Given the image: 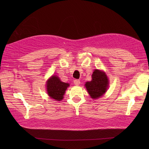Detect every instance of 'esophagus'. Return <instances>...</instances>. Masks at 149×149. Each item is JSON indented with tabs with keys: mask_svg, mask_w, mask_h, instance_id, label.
<instances>
[{
	"mask_svg": "<svg viewBox=\"0 0 149 149\" xmlns=\"http://www.w3.org/2000/svg\"><path fill=\"white\" fill-rule=\"evenodd\" d=\"M74 84H75V85H79L80 84V81L79 80H75L74 81Z\"/></svg>",
	"mask_w": 149,
	"mask_h": 149,
	"instance_id": "34e87169",
	"label": "esophagus"
}]
</instances>
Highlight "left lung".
<instances>
[{"instance_id": "1", "label": "left lung", "mask_w": 149, "mask_h": 149, "mask_svg": "<svg viewBox=\"0 0 149 149\" xmlns=\"http://www.w3.org/2000/svg\"><path fill=\"white\" fill-rule=\"evenodd\" d=\"M92 80L86 83L85 86L91 97L97 99L102 96L108 88L109 80L107 75L101 70L95 69L92 75Z\"/></svg>"}]
</instances>
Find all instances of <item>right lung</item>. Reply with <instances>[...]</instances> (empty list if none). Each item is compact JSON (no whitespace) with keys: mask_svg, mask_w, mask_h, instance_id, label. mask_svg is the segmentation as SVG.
<instances>
[{"mask_svg":"<svg viewBox=\"0 0 149 149\" xmlns=\"http://www.w3.org/2000/svg\"><path fill=\"white\" fill-rule=\"evenodd\" d=\"M69 86V83L61 81L58 77L54 75L47 81V92L51 98L60 101L63 98L65 91Z\"/></svg>","mask_w":149,"mask_h":149,"instance_id":"1","label":"right lung"}]
</instances>
